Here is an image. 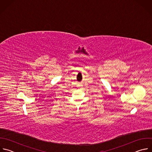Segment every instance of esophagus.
I'll list each match as a JSON object with an SVG mask.
<instances>
[{"label": "esophagus", "instance_id": "esophagus-1", "mask_svg": "<svg viewBox=\"0 0 152 152\" xmlns=\"http://www.w3.org/2000/svg\"><path fill=\"white\" fill-rule=\"evenodd\" d=\"M79 86H81V85H79Z\"/></svg>", "mask_w": 152, "mask_h": 152}]
</instances>
